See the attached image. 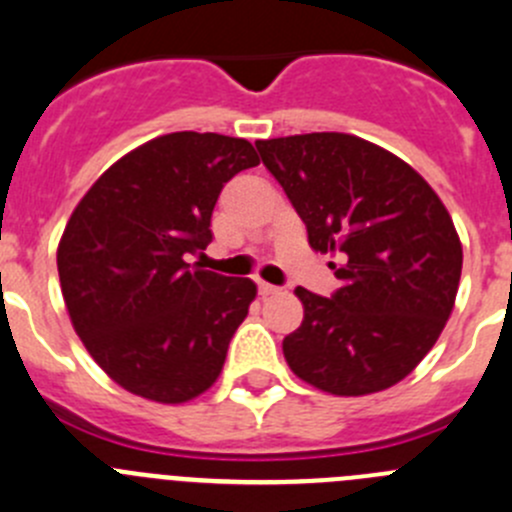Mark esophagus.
I'll list each match as a JSON object with an SVG mask.
<instances>
[{
  "label": "esophagus",
  "mask_w": 512,
  "mask_h": 512,
  "mask_svg": "<svg viewBox=\"0 0 512 512\" xmlns=\"http://www.w3.org/2000/svg\"><path fill=\"white\" fill-rule=\"evenodd\" d=\"M257 290H260L262 297H270V295H277V292H280V287L270 285V282H257Z\"/></svg>",
  "instance_id": "1"
}]
</instances>
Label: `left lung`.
<instances>
[{"label":"left lung","instance_id":"obj_1","mask_svg":"<svg viewBox=\"0 0 512 512\" xmlns=\"http://www.w3.org/2000/svg\"><path fill=\"white\" fill-rule=\"evenodd\" d=\"M315 252L332 297L297 287L302 325L282 340L300 380L340 398L380 393L433 350L455 307L463 245L433 187L400 157L342 132L257 140Z\"/></svg>","mask_w":512,"mask_h":512}]
</instances>
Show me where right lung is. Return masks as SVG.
Returning a JSON list of instances; mask_svg holds the SVG:
<instances>
[{
	"instance_id": "1",
	"label": "right lung",
	"mask_w": 512,
	"mask_h": 512,
	"mask_svg": "<svg viewBox=\"0 0 512 512\" xmlns=\"http://www.w3.org/2000/svg\"><path fill=\"white\" fill-rule=\"evenodd\" d=\"M257 165L240 137L172 132L127 152L74 207L57 247L64 305L127 393L180 405L220 377L257 285L185 257L210 245L225 182Z\"/></svg>"
}]
</instances>
